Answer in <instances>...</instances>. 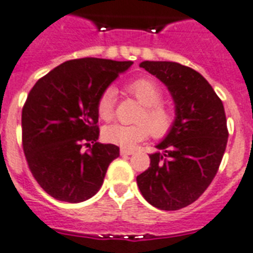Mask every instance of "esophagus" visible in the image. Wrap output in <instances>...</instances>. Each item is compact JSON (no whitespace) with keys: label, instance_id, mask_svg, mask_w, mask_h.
Wrapping results in <instances>:
<instances>
[{"label":"esophagus","instance_id":"1","mask_svg":"<svg viewBox=\"0 0 253 253\" xmlns=\"http://www.w3.org/2000/svg\"><path fill=\"white\" fill-rule=\"evenodd\" d=\"M133 153H134V151L130 150V149H124V147H123V149H120L121 155H132Z\"/></svg>","mask_w":253,"mask_h":253}]
</instances>
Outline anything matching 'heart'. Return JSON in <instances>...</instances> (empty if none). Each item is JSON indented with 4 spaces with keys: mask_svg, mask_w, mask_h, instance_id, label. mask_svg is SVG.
Returning <instances> with one entry per match:
<instances>
[{
    "mask_svg": "<svg viewBox=\"0 0 253 253\" xmlns=\"http://www.w3.org/2000/svg\"><path fill=\"white\" fill-rule=\"evenodd\" d=\"M130 94L143 107L138 119V124L108 125L103 130L106 141L123 147H133L149 136L162 138L171 130L175 121L173 111L165 106L162 100V90L151 78H138L126 86ZM115 88L108 87L100 94L96 102V112L104 121H110L115 115Z\"/></svg>",
    "mask_w": 253,
    "mask_h": 253,
    "instance_id": "heart-1",
    "label": "heart"
}]
</instances>
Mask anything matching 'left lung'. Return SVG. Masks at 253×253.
Wrapping results in <instances>:
<instances>
[{
	"mask_svg": "<svg viewBox=\"0 0 253 253\" xmlns=\"http://www.w3.org/2000/svg\"><path fill=\"white\" fill-rule=\"evenodd\" d=\"M141 68L166 84L175 104V121L150 167L137 176L147 203L179 210L195 203L215 176L227 145L225 108L199 72L171 61H142Z\"/></svg>",
	"mask_w": 253,
	"mask_h": 253,
	"instance_id": "obj_1",
	"label": "left lung"
}]
</instances>
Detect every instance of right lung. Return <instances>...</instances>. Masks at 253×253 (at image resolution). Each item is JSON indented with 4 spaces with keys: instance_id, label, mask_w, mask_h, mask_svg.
Masks as SVG:
<instances>
[{
    "instance_id": "add662e5",
    "label": "right lung",
    "mask_w": 253,
    "mask_h": 253,
    "mask_svg": "<svg viewBox=\"0 0 253 253\" xmlns=\"http://www.w3.org/2000/svg\"><path fill=\"white\" fill-rule=\"evenodd\" d=\"M132 61L86 57L66 61L40 78L22 110L23 151L32 175L53 199L82 203L100 189L120 155L99 143L96 102ZM89 149L82 150V146Z\"/></svg>"
}]
</instances>
